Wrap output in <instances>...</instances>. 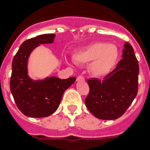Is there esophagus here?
I'll list each match as a JSON object with an SVG mask.
<instances>
[{
  "label": "esophagus",
  "instance_id": "obj_1",
  "mask_svg": "<svg viewBox=\"0 0 150 150\" xmlns=\"http://www.w3.org/2000/svg\"><path fill=\"white\" fill-rule=\"evenodd\" d=\"M76 80H77V81H84L85 79H84V77L82 76V75H79V76H78L77 79H76Z\"/></svg>",
  "mask_w": 150,
  "mask_h": 150
}]
</instances>
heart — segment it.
<instances>
[{
	"instance_id": "b5f03b06",
	"label": "heart",
	"mask_w": 150,
	"mask_h": 150,
	"mask_svg": "<svg viewBox=\"0 0 150 150\" xmlns=\"http://www.w3.org/2000/svg\"><path fill=\"white\" fill-rule=\"evenodd\" d=\"M117 46L108 43L97 42L82 48L74 54V61L77 64H89V71L92 75L103 78L109 74L118 59Z\"/></svg>"
}]
</instances>
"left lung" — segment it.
<instances>
[{
	"label": "left lung",
	"instance_id": "8db88e82",
	"mask_svg": "<svg viewBox=\"0 0 150 150\" xmlns=\"http://www.w3.org/2000/svg\"><path fill=\"white\" fill-rule=\"evenodd\" d=\"M122 53L123 58L103 81L87 80L89 93L85 103L99 119L114 120L121 117L137 95L139 62L129 43H125Z\"/></svg>",
	"mask_w": 150,
	"mask_h": 150
}]
</instances>
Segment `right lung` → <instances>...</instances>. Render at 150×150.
<instances>
[{"label": "right lung", "mask_w": 150, "mask_h": 150, "mask_svg": "<svg viewBox=\"0 0 150 150\" xmlns=\"http://www.w3.org/2000/svg\"><path fill=\"white\" fill-rule=\"evenodd\" d=\"M55 34H43L22 43L12 61L10 89L18 108L30 117H45L58 108L66 89L75 82L76 78L67 79L46 78L34 81L28 75V59L31 52L40 44L52 43Z\"/></svg>", "instance_id": "1"}]
</instances>
